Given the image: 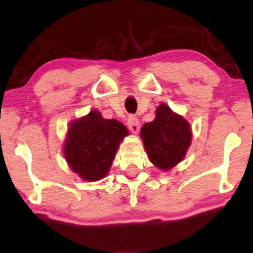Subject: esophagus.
I'll use <instances>...</instances> for the list:
<instances>
[{
	"label": "esophagus",
	"instance_id": "34e87169",
	"mask_svg": "<svg viewBox=\"0 0 253 253\" xmlns=\"http://www.w3.org/2000/svg\"><path fill=\"white\" fill-rule=\"evenodd\" d=\"M127 125H128V128H129V130L131 131V133L136 134L137 131L140 130V122H138V119L135 116L128 117Z\"/></svg>",
	"mask_w": 253,
	"mask_h": 253
}]
</instances>
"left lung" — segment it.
Here are the masks:
<instances>
[{"mask_svg":"<svg viewBox=\"0 0 253 253\" xmlns=\"http://www.w3.org/2000/svg\"><path fill=\"white\" fill-rule=\"evenodd\" d=\"M141 136L151 163L167 170L183 159L191 141V130L182 117L162 104L156 111L154 122L142 127Z\"/></svg>","mask_w":253,"mask_h":253,"instance_id":"1","label":"left lung"}]
</instances>
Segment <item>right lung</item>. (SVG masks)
<instances>
[{
  "label": "right lung",
  "mask_w": 253,
  "mask_h": 253,
  "mask_svg": "<svg viewBox=\"0 0 253 253\" xmlns=\"http://www.w3.org/2000/svg\"><path fill=\"white\" fill-rule=\"evenodd\" d=\"M127 128L92 110L69 128L64 155L71 169L84 180L97 181L108 174Z\"/></svg>",
  "instance_id": "right-lung-1"
}]
</instances>
